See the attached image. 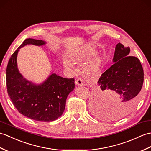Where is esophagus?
<instances>
[{
    "instance_id": "obj_1",
    "label": "esophagus",
    "mask_w": 151,
    "mask_h": 151,
    "mask_svg": "<svg viewBox=\"0 0 151 151\" xmlns=\"http://www.w3.org/2000/svg\"><path fill=\"white\" fill-rule=\"evenodd\" d=\"M75 83H76V85H77V86H83L84 85V83H83V80H82V79H81V78H78V79H77L76 81H75Z\"/></svg>"
}]
</instances>
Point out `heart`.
I'll list each match as a JSON object with an SVG mask.
<instances>
[{
    "instance_id": "1",
    "label": "heart",
    "mask_w": 151,
    "mask_h": 151,
    "mask_svg": "<svg viewBox=\"0 0 151 151\" xmlns=\"http://www.w3.org/2000/svg\"><path fill=\"white\" fill-rule=\"evenodd\" d=\"M96 53V51L93 49H89L85 51L82 52V53L78 54L75 57L76 60H84L90 58ZM104 62V57L102 55H96L91 60L87 63L86 66V68L89 71H96L102 67ZM63 64L66 68L71 67V63L68 60L64 59Z\"/></svg>"
}]
</instances>
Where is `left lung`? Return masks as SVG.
<instances>
[{
  "mask_svg": "<svg viewBox=\"0 0 151 151\" xmlns=\"http://www.w3.org/2000/svg\"><path fill=\"white\" fill-rule=\"evenodd\" d=\"M129 47L117 44L114 64L98 81L91 104L104 118L117 120L129 114L137 105L143 83V69L139 60L129 56Z\"/></svg>",
  "mask_w": 151,
  "mask_h": 151,
  "instance_id": "left-lung-1",
  "label": "left lung"
}]
</instances>
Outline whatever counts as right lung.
Segmentation results:
<instances>
[{
    "instance_id": "obj_1",
    "label": "right lung",
    "mask_w": 151,
    "mask_h": 151,
    "mask_svg": "<svg viewBox=\"0 0 151 151\" xmlns=\"http://www.w3.org/2000/svg\"><path fill=\"white\" fill-rule=\"evenodd\" d=\"M42 40L27 38L10 57L6 69L8 95L20 114L36 121L51 122L60 117L64 111L69 94L75 89L74 78H65L51 73L44 82L35 84L26 80L17 67L19 50L27 44L40 46Z\"/></svg>"
}]
</instances>
